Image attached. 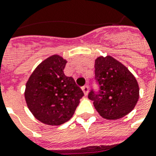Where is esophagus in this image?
<instances>
[{
  "mask_svg": "<svg viewBox=\"0 0 156 156\" xmlns=\"http://www.w3.org/2000/svg\"><path fill=\"white\" fill-rule=\"evenodd\" d=\"M89 88L88 85L83 86V87L82 88V90H83V92L84 93V94H85V95H87V94H88V93H89Z\"/></svg>",
  "mask_w": 156,
  "mask_h": 156,
  "instance_id": "obj_1",
  "label": "esophagus"
}]
</instances>
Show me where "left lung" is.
I'll use <instances>...</instances> for the list:
<instances>
[{
	"instance_id": "1",
	"label": "left lung",
	"mask_w": 156,
	"mask_h": 156,
	"mask_svg": "<svg viewBox=\"0 0 156 156\" xmlns=\"http://www.w3.org/2000/svg\"><path fill=\"white\" fill-rule=\"evenodd\" d=\"M100 90L89 92V99L103 118L117 120L133 110L139 98V83L122 63L111 55L99 56L94 63Z\"/></svg>"
}]
</instances>
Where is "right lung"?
Here are the masks:
<instances>
[{
	"label": "right lung",
	"instance_id": "add662e5",
	"mask_svg": "<svg viewBox=\"0 0 156 156\" xmlns=\"http://www.w3.org/2000/svg\"><path fill=\"white\" fill-rule=\"evenodd\" d=\"M67 61L53 55L34 69L26 83L24 96L34 116L47 125L67 122L83 96L72 77L64 74Z\"/></svg>",
	"mask_w": 156,
	"mask_h": 156
}]
</instances>
